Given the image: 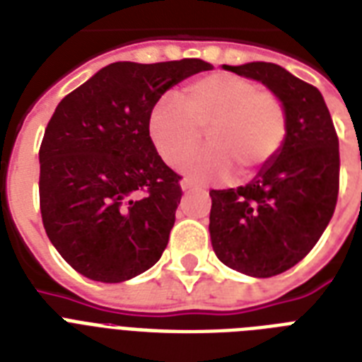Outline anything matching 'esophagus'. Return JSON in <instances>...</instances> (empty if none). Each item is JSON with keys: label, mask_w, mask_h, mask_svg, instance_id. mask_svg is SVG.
I'll return each mask as SVG.
<instances>
[{"label": "esophagus", "mask_w": 362, "mask_h": 362, "mask_svg": "<svg viewBox=\"0 0 362 362\" xmlns=\"http://www.w3.org/2000/svg\"><path fill=\"white\" fill-rule=\"evenodd\" d=\"M194 187H196V183L192 181V179L185 177L183 181H181V189H183V190H190V189H194Z\"/></svg>", "instance_id": "1"}]
</instances>
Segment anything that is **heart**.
<instances>
[{
  "instance_id": "1",
  "label": "heart",
  "mask_w": 362,
  "mask_h": 362,
  "mask_svg": "<svg viewBox=\"0 0 362 362\" xmlns=\"http://www.w3.org/2000/svg\"><path fill=\"white\" fill-rule=\"evenodd\" d=\"M179 105L163 99L147 119V134L168 166H179L202 144L209 147L185 163L196 179L218 181L235 170L241 179L258 175L282 151L290 114L280 95L254 80L213 72L185 83Z\"/></svg>"
}]
</instances>
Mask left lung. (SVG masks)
<instances>
[{"label":"left lung","instance_id":"left-lung-1","mask_svg":"<svg viewBox=\"0 0 362 362\" xmlns=\"http://www.w3.org/2000/svg\"><path fill=\"white\" fill-rule=\"evenodd\" d=\"M282 97L290 132L273 163L245 187L209 190V231L216 258L267 279L310 252L331 221L340 187L338 136L322 93L280 65H224Z\"/></svg>","mask_w":362,"mask_h":362}]
</instances>
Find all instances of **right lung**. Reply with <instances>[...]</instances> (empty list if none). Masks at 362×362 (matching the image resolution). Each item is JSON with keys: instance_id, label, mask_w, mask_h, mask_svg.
<instances>
[{"instance_id": "obj_1", "label": "right lung", "mask_w": 362, "mask_h": 362, "mask_svg": "<svg viewBox=\"0 0 362 362\" xmlns=\"http://www.w3.org/2000/svg\"><path fill=\"white\" fill-rule=\"evenodd\" d=\"M204 59L117 62L66 95L39 149V202L46 235L74 271L123 282L160 259L183 190L147 134L166 89Z\"/></svg>"}]
</instances>
